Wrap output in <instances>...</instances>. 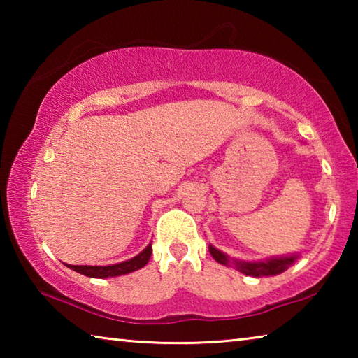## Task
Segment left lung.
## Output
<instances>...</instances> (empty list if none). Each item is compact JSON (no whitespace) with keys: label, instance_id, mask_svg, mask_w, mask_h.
Wrapping results in <instances>:
<instances>
[{"label":"left lung","instance_id":"8db88e82","mask_svg":"<svg viewBox=\"0 0 358 358\" xmlns=\"http://www.w3.org/2000/svg\"><path fill=\"white\" fill-rule=\"evenodd\" d=\"M210 254L213 256L216 262H220L222 265L230 266L232 264L235 268L241 273H245L248 276H275L280 275L282 271H286L290 265H292L299 256L296 254H292V256H282V257H271L266 260H259V262H246V260H238V259H232L230 260L227 254H224L222 251L216 250L215 246H208Z\"/></svg>","mask_w":358,"mask_h":358}]
</instances>
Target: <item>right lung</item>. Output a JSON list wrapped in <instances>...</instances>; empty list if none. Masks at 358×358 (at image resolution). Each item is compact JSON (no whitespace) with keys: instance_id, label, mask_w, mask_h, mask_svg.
Instances as JSON below:
<instances>
[{"instance_id":"obj_1","label":"right lung","mask_w":358,"mask_h":358,"mask_svg":"<svg viewBox=\"0 0 358 358\" xmlns=\"http://www.w3.org/2000/svg\"><path fill=\"white\" fill-rule=\"evenodd\" d=\"M151 243L145 248V250L137 254L136 257H132L129 260H124V262H120V264H115V265H68L71 270L77 271V273L85 275V276H90V278H112V276H121V275H128L132 273V271H136L138 268H142L148 264V260L151 257Z\"/></svg>"}]
</instances>
